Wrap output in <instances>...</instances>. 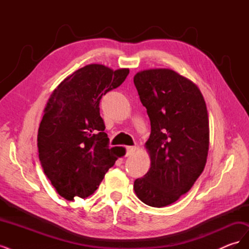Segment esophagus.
Returning <instances> with one entry per match:
<instances>
[{
  "mask_svg": "<svg viewBox=\"0 0 249 249\" xmlns=\"http://www.w3.org/2000/svg\"><path fill=\"white\" fill-rule=\"evenodd\" d=\"M136 150V146H126L125 148V156H131Z\"/></svg>",
  "mask_w": 249,
  "mask_h": 249,
  "instance_id": "34e87169",
  "label": "esophagus"
}]
</instances>
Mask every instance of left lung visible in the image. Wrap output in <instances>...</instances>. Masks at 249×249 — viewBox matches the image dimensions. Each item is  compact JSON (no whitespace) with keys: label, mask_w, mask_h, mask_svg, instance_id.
Here are the masks:
<instances>
[{"label":"left lung","mask_w":249,"mask_h":249,"mask_svg":"<svg viewBox=\"0 0 249 249\" xmlns=\"http://www.w3.org/2000/svg\"><path fill=\"white\" fill-rule=\"evenodd\" d=\"M150 120L145 145L150 168L134 182L135 193L147 206L171 205L191 189L205 168L209 150V118L197 86L166 69L134 77Z\"/></svg>","instance_id":"obj_1"}]
</instances>
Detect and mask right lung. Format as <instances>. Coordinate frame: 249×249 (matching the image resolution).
Instances as JSON below:
<instances>
[{
	"instance_id": "right-lung-1",
	"label": "right lung",
	"mask_w": 249,
	"mask_h": 249,
	"mask_svg": "<svg viewBox=\"0 0 249 249\" xmlns=\"http://www.w3.org/2000/svg\"><path fill=\"white\" fill-rule=\"evenodd\" d=\"M129 71L89 64L64 79L50 97L37 136L38 157L44 175L67 200L91 195L124 155V147L109 148L100 103Z\"/></svg>"
}]
</instances>
